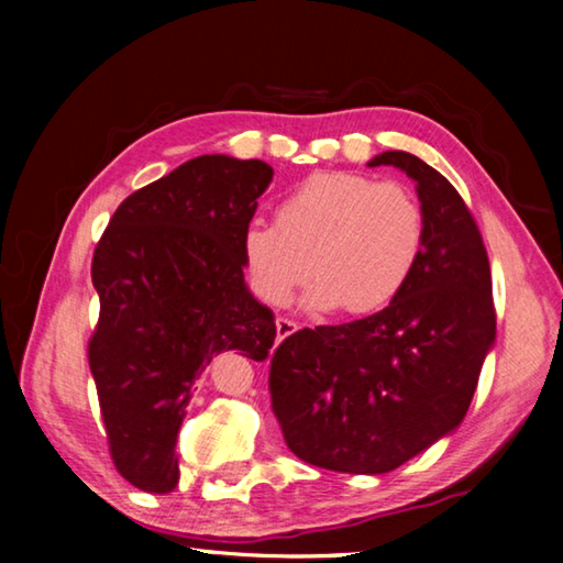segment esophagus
Instances as JSON below:
<instances>
[{
	"mask_svg": "<svg viewBox=\"0 0 563 563\" xmlns=\"http://www.w3.org/2000/svg\"><path fill=\"white\" fill-rule=\"evenodd\" d=\"M275 330H278V340H285V338H290L295 330H298V322H292L290 318H278V322H275Z\"/></svg>",
	"mask_w": 563,
	"mask_h": 563,
	"instance_id": "34e87169",
	"label": "esophagus"
}]
</instances>
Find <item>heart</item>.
Masks as SVG:
<instances>
[{
	"label": "heart",
	"instance_id": "obj_1",
	"mask_svg": "<svg viewBox=\"0 0 563 563\" xmlns=\"http://www.w3.org/2000/svg\"><path fill=\"white\" fill-rule=\"evenodd\" d=\"M427 245V216L412 188L357 170H316L275 206L273 221L243 235L253 288L271 305L292 300L310 273V310L347 316L387 308L407 288Z\"/></svg>",
	"mask_w": 563,
	"mask_h": 563
}]
</instances>
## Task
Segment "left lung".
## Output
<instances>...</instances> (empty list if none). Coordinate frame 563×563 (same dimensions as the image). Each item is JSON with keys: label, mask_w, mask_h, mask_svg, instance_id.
<instances>
[{"label": "left lung", "mask_w": 563, "mask_h": 563, "mask_svg": "<svg viewBox=\"0 0 563 563\" xmlns=\"http://www.w3.org/2000/svg\"><path fill=\"white\" fill-rule=\"evenodd\" d=\"M367 166H395L417 184L422 261L385 310L285 338L268 379L290 452L347 474L393 472L452 434L497 338L489 258L456 188L407 151Z\"/></svg>", "instance_id": "obj_1"}]
</instances>
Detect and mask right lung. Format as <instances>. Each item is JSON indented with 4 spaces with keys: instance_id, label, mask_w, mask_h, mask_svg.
<instances>
[{
    "instance_id": "obj_1",
    "label": "right lung",
    "mask_w": 563,
    "mask_h": 563,
    "mask_svg": "<svg viewBox=\"0 0 563 563\" xmlns=\"http://www.w3.org/2000/svg\"><path fill=\"white\" fill-rule=\"evenodd\" d=\"M271 180L258 158H190L131 194L93 251L89 367L111 460L133 487L176 489V437L218 352L268 357L275 318L245 285L243 235Z\"/></svg>"
}]
</instances>
